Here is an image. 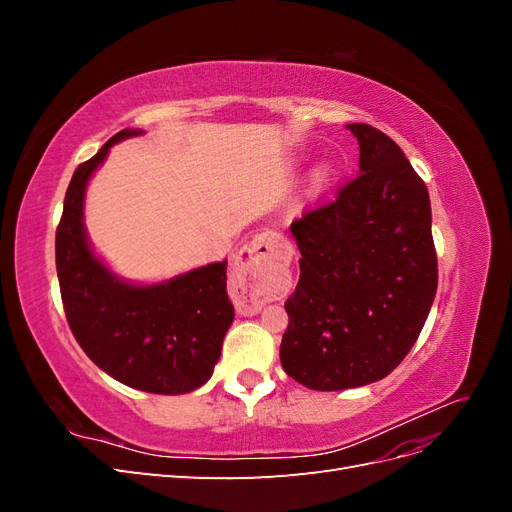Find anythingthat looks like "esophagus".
Instances as JSON below:
<instances>
[{
    "mask_svg": "<svg viewBox=\"0 0 512 512\" xmlns=\"http://www.w3.org/2000/svg\"><path fill=\"white\" fill-rule=\"evenodd\" d=\"M286 254V243L277 232H260L239 252L235 267L237 286L243 290V301L239 303L241 314H254L269 299L267 277L271 269Z\"/></svg>",
    "mask_w": 512,
    "mask_h": 512,
    "instance_id": "esophagus-1",
    "label": "esophagus"
}]
</instances>
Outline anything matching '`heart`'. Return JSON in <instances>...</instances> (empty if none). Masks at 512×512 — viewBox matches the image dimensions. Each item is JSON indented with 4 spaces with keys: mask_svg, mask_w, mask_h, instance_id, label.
I'll return each mask as SVG.
<instances>
[{
    "mask_svg": "<svg viewBox=\"0 0 512 512\" xmlns=\"http://www.w3.org/2000/svg\"><path fill=\"white\" fill-rule=\"evenodd\" d=\"M318 177H320V179H322V177H324V173H318Z\"/></svg>",
    "mask_w": 512,
    "mask_h": 512,
    "instance_id": "obj_1",
    "label": "heart"
}]
</instances>
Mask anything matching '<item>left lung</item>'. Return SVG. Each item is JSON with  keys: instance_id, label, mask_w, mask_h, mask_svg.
<instances>
[{"instance_id": "8db88e82", "label": "left lung", "mask_w": 512, "mask_h": 512, "mask_svg": "<svg viewBox=\"0 0 512 512\" xmlns=\"http://www.w3.org/2000/svg\"><path fill=\"white\" fill-rule=\"evenodd\" d=\"M361 173L290 224L299 284L280 359L314 391L382 380L406 359L438 288L425 181L393 138L348 123Z\"/></svg>"}]
</instances>
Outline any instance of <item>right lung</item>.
Returning <instances> with one entry per match:
<instances>
[{
  "mask_svg": "<svg viewBox=\"0 0 512 512\" xmlns=\"http://www.w3.org/2000/svg\"><path fill=\"white\" fill-rule=\"evenodd\" d=\"M136 134L117 132L74 170L55 235L59 290L72 335L102 371L138 391L181 395L211 378L235 307L226 294V260L134 286L91 252L83 226L87 181L108 149Z\"/></svg>",
  "mask_w": 512,
  "mask_h": 512,
  "instance_id": "add662e5",
  "label": "right lung"
}]
</instances>
